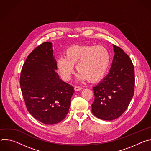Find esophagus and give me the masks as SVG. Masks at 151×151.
I'll use <instances>...</instances> for the list:
<instances>
[{
  "mask_svg": "<svg viewBox=\"0 0 151 151\" xmlns=\"http://www.w3.org/2000/svg\"><path fill=\"white\" fill-rule=\"evenodd\" d=\"M82 88V87H78V86H75V87H74V90H75V91H80V90H81Z\"/></svg>",
  "mask_w": 151,
  "mask_h": 151,
  "instance_id": "obj_1",
  "label": "esophagus"
}]
</instances>
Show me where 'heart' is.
<instances>
[{
  "instance_id": "heart-1",
  "label": "heart",
  "mask_w": 151,
  "mask_h": 151,
  "mask_svg": "<svg viewBox=\"0 0 151 151\" xmlns=\"http://www.w3.org/2000/svg\"><path fill=\"white\" fill-rule=\"evenodd\" d=\"M64 54V57L57 60L56 68L65 81L70 80L76 64L78 81L97 82L104 76L110 63L108 51L101 46L73 45L67 48Z\"/></svg>"
}]
</instances>
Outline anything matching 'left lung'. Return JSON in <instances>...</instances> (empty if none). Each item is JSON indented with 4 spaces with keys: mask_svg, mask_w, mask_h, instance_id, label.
Here are the masks:
<instances>
[{
    "mask_svg": "<svg viewBox=\"0 0 151 151\" xmlns=\"http://www.w3.org/2000/svg\"><path fill=\"white\" fill-rule=\"evenodd\" d=\"M115 55L109 73L94 87L92 112L99 119L111 121L127 109L134 94L133 63L120 48L113 45Z\"/></svg>",
    "mask_w": 151,
    "mask_h": 151,
    "instance_id": "8db88e82",
    "label": "left lung"
}]
</instances>
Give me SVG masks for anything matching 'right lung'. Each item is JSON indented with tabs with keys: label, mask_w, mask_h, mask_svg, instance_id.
<instances>
[{
	"label": "right lung",
	"mask_w": 151,
	"mask_h": 151,
	"mask_svg": "<svg viewBox=\"0 0 151 151\" xmlns=\"http://www.w3.org/2000/svg\"><path fill=\"white\" fill-rule=\"evenodd\" d=\"M56 70L52 44L45 42L28 55L20 75V87L28 111L47 125L65 118L75 92L72 85L60 78Z\"/></svg>",
	"instance_id": "obj_1"
}]
</instances>
